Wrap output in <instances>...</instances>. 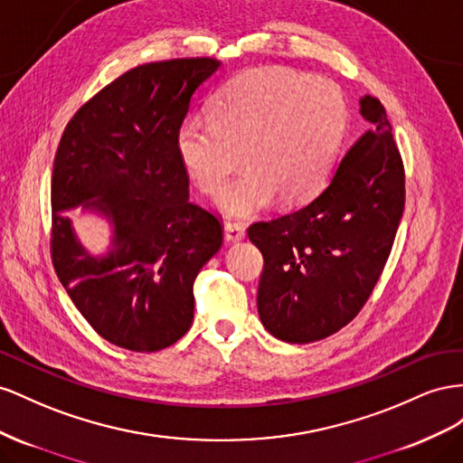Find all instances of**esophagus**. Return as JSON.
<instances>
[{"label":"esophagus","instance_id":"34e87169","mask_svg":"<svg viewBox=\"0 0 463 463\" xmlns=\"http://www.w3.org/2000/svg\"><path fill=\"white\" fill-rule=\"evenodd\" d=\"M246 231L241 222H224V241L227 242H241L244 241Z\"/></svg>","mask_w":463,"mask_h":463}]
</instances>
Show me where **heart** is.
Masks as SVG:
<instances>
[{
  "label": "heart",
  "mask_w": 463,
  "mask_h": 463,
  "mask_svg": "<svg viewBox=\"0 0 463 463\" xmlns=\"http://www.w3.org/2000/svg\"><path fill=\"white\" fill-rule=\"evenodd\" d=\"M209 122L176 129L186 175L207 195H219L243 156L247 170L221 197L229 217H250L273 197L287 207L318 195L332 176L345 99L335 83L288 70H250L224 83L207 104Z\"/></svg>",
  "instance_id": "1"
}]
</instances>
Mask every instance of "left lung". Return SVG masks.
Instances as JSON below:
<instances>
[{"label": "left lung", "mask_w": 463, "mask_h": 463, "mask_svg": "<svg viewBox=\"0 0 463 463\" xmlns=\"http://www.w3.org/2000/svg\"><path fill=\"white\" fill-rule=\"evenodd\" d=\"M371 129L343 155L332 182L293 213L248 229L263 256L258 312L287 343L332 335L361 312L392 252L405 173L382 102L361 100Z\"/></svg>", "instance_id": "8db88e82"}]
</instances>
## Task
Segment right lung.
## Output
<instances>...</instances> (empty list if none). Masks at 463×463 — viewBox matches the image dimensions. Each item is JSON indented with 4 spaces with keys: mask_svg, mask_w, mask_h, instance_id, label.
Listing matches in <instances>:
<instances>
[{
    "mask_svg": "<svg viewBox=\"0 0 463 463\" xmlns=\"http://www.w3.org/2000/svg\"><path fill=\"white\" fill-rule=\"evenodd\" d=\"M213 58L143 63L75 112L52 175L50 252L83 318L136 353L170 347L194 322V281L222 244L221 221L190 202L176 129L195 90L219 70ZM109 218L104 257L78 242L64 211Z\"/></svg>",
    "mask_w": 463,
    "mask_h": 463,
    "instance_id": "right-lung-1",
    "label": "right lung"
}]
</instances>
